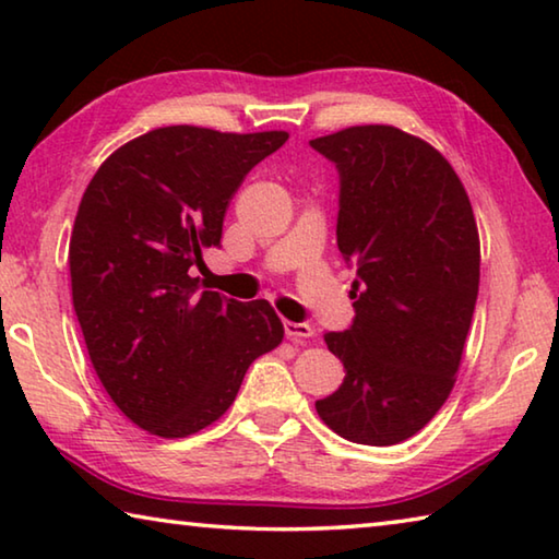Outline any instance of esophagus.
I'll use <instances>...</instances> for the list:
<instances>
[{"instance_id": "34e87169", "label": "esophagus", "mask_w": 559, "mask_h": 559, "mask_svg": "<svg viewBox=\"0 0 559 559\" xmlns=\"http://www.w3.org/2000/svg\"><path fill=\"white\" fill-rule=\"evenodd\" d=\"M283 330H286V337H290V340L313 337V328H310L308 323H293V320H286V323H283Z\"/></svg>"}]
</instances>
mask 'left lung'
Returning a JSON list of instances; mask_svg holds the SVG:
<instances>
[{
    "label": "left lung",
    "instance_id": "obj_1",
    "mask_svg": "<svg viewBox=\"0 0 559 559\" xmlns=\"http://www.w3.org/2000/svg\"><path fill=\"white\" fill-rule=\"evenodd\" d=\"M310 147L340 175L337 249L357 269L353 325L323 335L345 380L316 409L347 441L392 447L456 382L478 298L476 219L447 157L400 128H345Z\"/></svg>",
    "mask_w": 559,
    "mask_h": 559
}]
</instances>
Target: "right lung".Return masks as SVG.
Listing matches in <instances>:
<instances>
[{"mask_svg":"<svg viewBox=\"0 0 559 559\" xmlns=\"http://www.w3.org/2000/svg\"><path fill=\"white\" fill-rule=\"evenodd\" d=\"M288 132L150 130L93 175L69 246L73 308L93 370L132 424L182 439L229 409L253 359L283 340L266 300L202 290L243 177Z\"/></svg>","mask_w":559,"mask_h":559,"instance_id":"right-lung-1","label":"right lung"}]
</instances>
